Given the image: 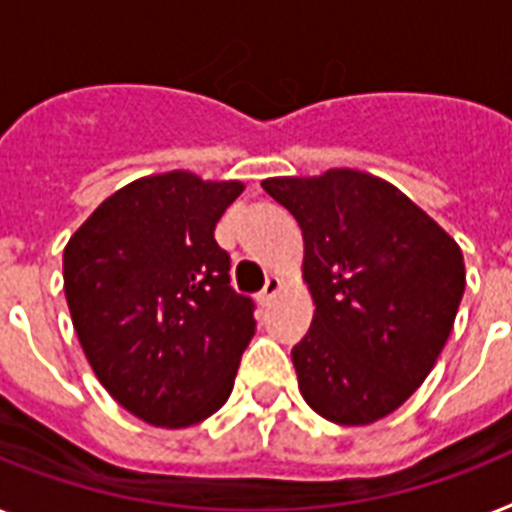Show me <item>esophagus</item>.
<instances>
[{
    "mask_svg": "<svg viewBox=\"0 0 512 512\" xmlns=\"http://www.w3.org/2000/svg\"><path fill=\"white\" fill-rule=\"evenodd\" d=\"M281 278L278 276H270L268 281H265V289L260 294H257V302H260V305H270V302H273V299L278 297V292H281Z\"/></svg>",
    "mask_w": 512,
    "mask_h": 512,
    "instance_id": "esophagus-1",
    "label": "esophagus"
}]
</instances>
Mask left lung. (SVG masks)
<instances>
[{"label":"left lung","mask_w":512,"mask_h":512,"mask_svg":"<svg viewBox=\"0 0 512 512\" xmlns=\"http://www.w3.org/2000/svg\"><path fill=\"white\" fill-rule=\"evenodd\" d=\"M302 228L315 313L292 350L299 392L339 426L394 413L434 368L458 315V242L384 178L355 168L265 178Z\"/></svg>","instance_id":"obj_1"}]
</instances>
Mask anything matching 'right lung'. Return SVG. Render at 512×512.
<instances>
[{
    "label": "right lung",
    "instance_id": "obj_1",
    "mask_svg": "<svg viewBox=\"0 0 512 512\" xmlns=\"http://www.w3.org/2000/svg\"><path fill=\"white\" fill-rule=\"evenodd\" d=\"M242 181L170 170L131 181L70 236L65 297L99 384L149 426L186 429L223 407L255 336L215 223Z\"/></svg>",
    "mask_w": 512,
    "mask_h": 512
}]
</instances>
